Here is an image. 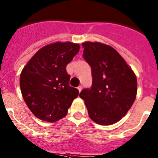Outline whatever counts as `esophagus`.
Here are the masks:
<instances>
[{"instance_id": "34e87169", "label": "esophagus", "mask_w": 158, "mask_h": 158, "mask_svg": "<svg viewBox=\"0 0 158 158\" xmlns=\"http://www.w3.org/2000/svg\"><path fill=\"white\" fill-rule=\"evenodd\" d=\"M77 89H78V91H79V92H81V91L82 90V86H79V87H78V88H77Z\"/></svg>"}]
</instances>
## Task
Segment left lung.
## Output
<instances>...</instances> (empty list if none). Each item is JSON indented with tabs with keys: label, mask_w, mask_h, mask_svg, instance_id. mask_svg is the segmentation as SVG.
Masks as SVG:
<instances>
[{
	"label": "left lung",
	"mask_w": 158,
	"mask_h": 158,
	"mask_svg": "<svg viewBox=\"0 0 158 158\" xmlns=\"http://www.w3.org/2000/svg\"><path fill=\"white\" fill-rule=\"evenodd\" d=\"M83 57L92 68V85L79 96L91 119L101 125L118 122L128 113L137 93V79L121 55L99 42H85Z\"/></svg>",
	"instance_id": "1"
}]
</instances>
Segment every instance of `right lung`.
<instances>
[{
    "instance_id": "add662e5",
    "label": "right lung",
    "mask_w": 158,
    "mask_h": 158,
    "mask_svg": "<svg viewBox=\"0 0 158 158\" xmlns=\"http://www.w3.org/2000/svg\"><path fill=\"white\" fill-rule=\"evenodd\" d=\"M80 45L56 42L37 51L20 75V89L34 115L48 122L64 118L79 91L69 86L66 65L79 52Z\"/></svg>"
}]
</instances>
